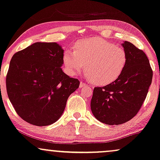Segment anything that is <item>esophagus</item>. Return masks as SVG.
<instances>
[{
	"mask_svg": "<svg viewBox=\"0 0 160 160\" xmlns=\"http://www.w3.org/2000/svg\"><path fill=\"white\" fill-rule=\"evenodd\" d=\"M86 86H87V84H86L85 82H83L82 81L80 82V88H83V87H86Z\"/></svg>",
	"mask_w": 160,
	"mask_h": 160,
	"instance_id": "esophagus-1",
	"label": "esophagus"
}]
</instances>
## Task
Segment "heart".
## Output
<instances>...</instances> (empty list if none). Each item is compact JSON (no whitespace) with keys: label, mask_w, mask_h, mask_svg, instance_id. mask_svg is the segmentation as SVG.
<instances>
[{"label":"heart","mask_w":160,"mask_h":160,"mask_svg":"<svg viewBox=\"0 0 160 160\" xmlns=\"http://www.w3.org/2000/svg\"><path fill=\"white\" fill-rule=\"evenodd\" d=\"M66 72L76 75L85 68L86 77L99 86L114 82L127 64V55L122 48L96 38H86L74 45V52L66 50L62 55Z\"/></svg>","instance_id":"1"}]
</instances>
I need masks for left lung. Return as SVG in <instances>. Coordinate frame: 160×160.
<instances>
[{
    "mask_svg": "<svg viewBox=\"0 0 160 160\" xmlns=\"http://www.w3.org/2000/svg\"><path fill=\"white\" fill-rule=\"evenodd\" d=\"M127 64L117 80L103 87H95L91 109L101 122L120 125L134 117L146 98L153 71L146 54L134 44H122Z\"/></svg>",
    "mask_w": 160,
    "mask_h": 160,
    "instance_id": "obj_1",
    "label": "left lung"
}]
</instances>
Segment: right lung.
Here are the masks:
<instances>
[{
	"mask_svg": "<svg viewBox=\"0 0 160 160\" xmlns=\"http://www.w3.org/2000/svg\"><path fill=\"white\" fill-rule=\"evenodd\" d=\"M64 50L57 43H33L14 54L6 84L15 112L37 126L55 122L71 94L79 88L78 79L62 72Z\"/></svg>",
	"mask_w": 160,
	"mask_h": 160,
	"instance_id": "add662e5",
	"label": "right lung"
}]
</instances>
